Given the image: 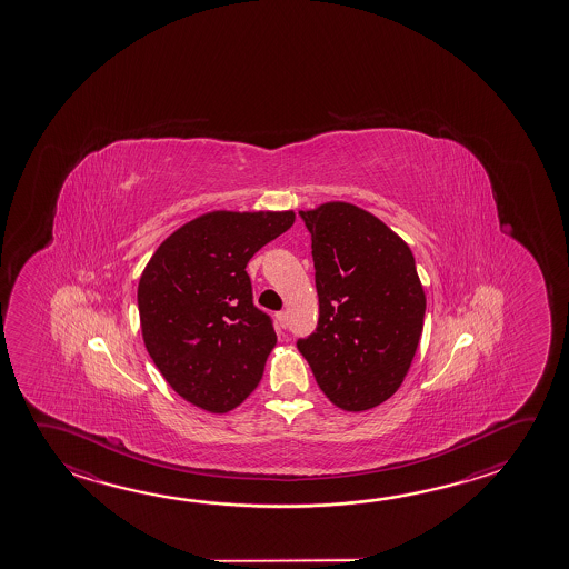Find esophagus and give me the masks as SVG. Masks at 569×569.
<instances>
[{
	"label": "esophagus",
	"mask_w": 569,
	"mask_h": 569,
	"mask_svg": "<svg viewBox=\"0 0 569 569\" xmlns=\"http://www.w3.org/2000/svg\"><path fill=\"white\" fill-rule=\"evenodd\" d=\"M276 321H278V326H280V328H288L289 326V316H288V311H280V313H278V316H276Z\"/></svg>",
	"instance_id": "1"
}]
</instances>
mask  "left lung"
<instances>
[{
	"label": "left lung",
	"mask_w": 569,
	"mask_h": 569,
	"mask_svg": "<svg viewBox=\"0 0 569 569\" xmlns=\"http://www.w3.org/2000/svg\"><path fill=\"white\" fill-rule=\"evenodd\" d=\"M299 216L311 233L319 321L298 349L333 406L376 408L408 376L423 329L413 253L353 203L328 201Z\"/></svg>",
	"instance_id": "1"
}]
</instances>
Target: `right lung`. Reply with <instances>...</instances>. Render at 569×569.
<instances>
[{
    "label": "right lung",
    "instance_id": "right-lung-1",
    "mask_svg": "<svg viewBox=\"0 0 569 569\" xmlns=\"http://www.w3.org/2000/svg\"><path fill=\"white\" fill-rule=\"evenodd\" d=\"M293 221L291 210L203 213L161 241L141 273V338L193 406L226 413L258 388L278 338L253 306L246 266Z\"/></svg>",
    "mask_w": 569,
    "mask_h": 569
}]
</instances>
